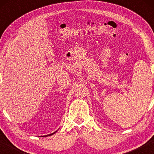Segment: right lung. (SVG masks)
<instances>
[{"label":"right lung","instance_id":"obj_1","mask_svg":"<svg viewBox=\"0 0 154 154\" xmlns=\"http://www.w3.org/2000/svg\"><path fill=\"white\" fill-rule=\"evenodd\" d=\"M57 131H56V132H54V133H51V134H48V135H45V136H43V137H47V136H51V135H52V134H54V133H56V132Z\"/></svg>","mask_w":154,"mask_h":154}]
</instances>
